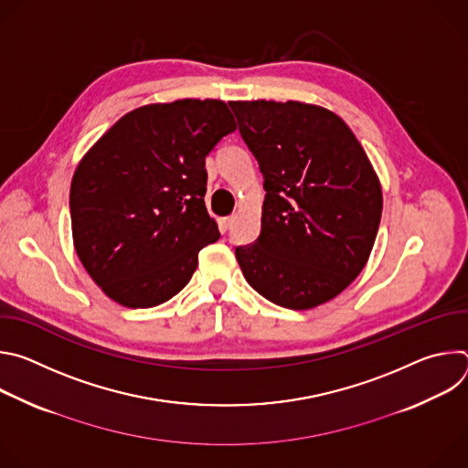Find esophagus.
<instances>
[{"label": "esophagus", "instance_id": "obj_1", "mask_svg": "<svg viewBox=\"0 0 468 468\" xmlns=\"http://www.w3.org/2000/svg\"><path fill=\"white\" fill-rule=\"evenodd\" d=\"M235 220H237V215H231V217L222 218V226H224V229H229V228L235 224Z\"/></svg>", "mask_w": 468, "mask_h": 468}]
</instances>
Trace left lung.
Listing matches in <instances>:
<instances>
[{"label":"left lung","mask_w":468,"mask_h":468,"mask_svg":"<svg viewBox=\"0 0 468 468\" xmlns=\"http://www.w3.org/2000/svg\"><path fill=\"white\" fill-rule=\"evenodd\" d=\"M264 176L261 235L235 257L276 305L305 311L365 269L383 209L379 177L346 122L302 101H231Z\"/></svg>","instance_id":"left-lung-1"}]
</instances>
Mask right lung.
<instances>
[{"mask_svg":"<svg viewBox=\"0 0 468 468\" xmlns=\"http://www.w3.org/2000/svg\"><path fill=\"white\" fill-rule=\"evenodd\" d=\"M237 129L222 100L150 103L123 114L80 161L72 239L92 282L116 303L155 307L192 278L220 239L206 207V155Z\"/></svg>","mask_w":468,"mask_h":468,"instance_id":"add662e5","label":"right lung"}]
</instances>
